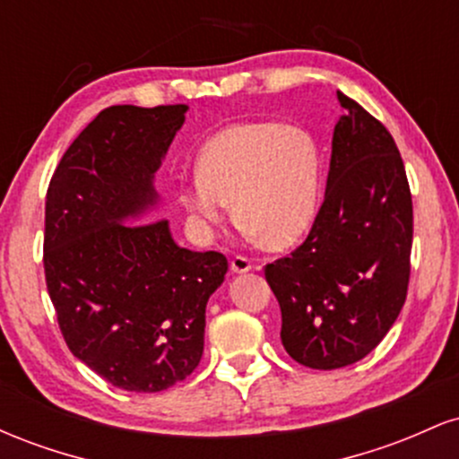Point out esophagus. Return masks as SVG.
<instances>
[{
  "label": "esophagus",
  "instance_id": "obj_1",
  "mask_svg": "<svg viewBox=\"0 0 459 459\" xmlns=\"http://www.w3.org/2000/svg\"><path fill=\"white\" fill-rule=\"evenodd\" d=\"M230 270H233L235 273H246V272L252 270V263H250V259H247V256L237 255V256H233V259H230Z\"/></svg>",
  "mask_w": 459,
  "mask_h": 459
}]
</instances>
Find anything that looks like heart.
Wrapping results in <instances>:
<instances>
[{
  "label": "heart",
  "instance_id": "obj_1",
  "mask_svg": "<svg viewBox=\"0 0 459 459\" xmlns=\"http://www.w3.org/2000/svg\"><path fill=\"white\" fill-rule=\"evenodd\" d=\"M194 229L209 237L235 218L267 246L298 241L319 209L321 151L298 125L237 123L212 135L198 152L196 175L181 186Z\"/></svg>",
  "mask_w": 459,
  "mask_h": 459
}]
</instances>
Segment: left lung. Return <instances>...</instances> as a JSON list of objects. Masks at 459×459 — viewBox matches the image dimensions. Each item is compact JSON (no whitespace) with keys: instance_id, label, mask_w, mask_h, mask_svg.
<instances>
[{"instance_id":"obj_1","label":"left lung","mask_w":459,"mask_h":459,"mask_svg":"<svg viewBox=\"0 0 459 459\" xmlns=\"http://www.w3.org/2000/svg\"><path fill=\"white\" fill-rule=\"evenodd\" d=\"M325 196L313 229L289 256L265 265L281 304L287 354L310 368L362 360L405 302L412 196L393 135L354 99L336 92Z\"/></svg>"}]
</instances>
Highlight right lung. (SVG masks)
Instances as JSON below:
<instances>
[{"label": "right lung", "instance_id": "obj_1", "mask_svg": "<svg viewBox=\"0 0 459 459\" xmlns=\"http://www.w3.org/2000/svg\"><path fill=\"white\" fill-rule=\"evenodd\" d=\"M187 105H112L68 146L45 203V281L68 350L112 386L160 393L204 347V308L229 270L149 220L152 178Z\"/></svg>", "mask_w": 459, "mask_h": 459}]
</instances>
